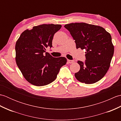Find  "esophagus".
Listing matches in <instances>:
<instances>
[{"instance_id":"1","label":"esophagus","mask_w":121,"mask_h":121,"mask_svg":"<svg viewBox=\"0 0 121 121\" xmlns=\"http://www.w3.org/2000/svg\"><path fill=\"white\" fill-rule=\"evenodd\" d=\"M74 62V60H68V62L69 63H72Z\"/></svg>"}]
</instances>
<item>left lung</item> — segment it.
Wrapping results in <instances>:
<instances>
[{"mask_svg":"<svg viewBox=\"0 0 121 121\" xmlns=\"http://www.w3.org/2000/svg\"><path fill=\"white\" fill-rule=\"evenodd\" d=\"M76 48L85 49V62L78 61L80 70L75 76L87 84L96 83L106 75L114 53L111 36L102 27L85 23L65 24Z\"/></svg>","mask_w":121,"mask_h":121,"instance_id":"left-lung-1","label":"left lung"}]
</instances>
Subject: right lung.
<instances>
[{
	"instance_id": "add662e5",
	"label": "right lung",
	"mask_w": 121,
	"mask_h": 121,
	"mask_svg": "<svg viewBox=\"0 0 121 121\" xmlns=\"http://www.w3.org/2000/svg\"><path fill=\"white\" fill-rule=\"evenodd\" d=\"M62 26L60 24H42L24 30L15 44V61L26 80L37 86L52 83L60 68L66 63L65 57L54 58L46 52L52 47L54 34Z\"/></svg>"
}]
</instances>
